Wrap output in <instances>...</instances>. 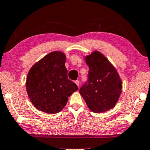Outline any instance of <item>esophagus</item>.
Listing matches in <instances>:
<instances>
[{"instance_id": "34e87169", "label": "esophagus", "mask_w": 150, "mask_h": 150, "mask_svg": "<svg viewBox=\"0 0 150 150\" xmlns=\"http://www.w3.org/2000/svg\"><path fill=\"white\" fill-rule=\"evenodd\" d=\"M75 83V84L78 86V88H79V80H76Z\"/></svg>"}]
</instances>
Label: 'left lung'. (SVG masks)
Instances as JSON below:
<instances>
[{
    "instance_id": "1",
    "label": "left lung",
    "mask_w": 150,
    "mask_h": 150,
    "mask_svg": "<svg viewBox=\"0 0 150 150\" xmlns=\"http://www.w3.org/2000/svg\"><path fill=\"white\" fill-rule=\"evenodd\" d=\"M86 63L89 67L88 79L79 89L80 94L93 112L100 113L112 108L122 89L117 71L97 51L86 57Z\"/></svg>"
}]
</instances>
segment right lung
I'll use <instances>...</instances> for the list:
<instances>
[{"instance_id": "1", "label": "right lung", "mask_w": 150, "mask_h": 150, "mask_svg": "<svg viewBox=\"0 0 150 150\" xmlns=\"http://www.w3.org/2000/svg\"><path fill=\"white\" fill-rule=\"evenodd\" d=\"M65 55L52 52L35 63L29 71L26 81L28 96L38 110L48 114L61 111L68 97L78 87L68 79L64 66Z\"/></svg>"}]
</instances>
